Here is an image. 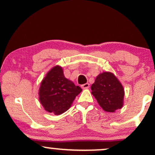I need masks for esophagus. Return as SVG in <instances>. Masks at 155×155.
<instances>
[{"label":"esophagus","instance_id":"1","mask_svg":"<svg viewBox=\"0 0 155 155\" xmlns=\"http://www.w3.org/2000/svg\"><path fill=\"white\" fill-rule=\"evenodd\" d=\"M81 87H82V89H88L89 87H90V84H89V83H85V84H82Z\"/></svg>","mask_w":155,"mask_h":155}]
</instances>
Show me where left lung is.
I'll return each mask as SVG.
<instances>
[{"label": "left lung", "instance_id": "left-lung-1", "mask_svg": "<svg viewBox=\"0 0 155 155\" xmlns=\"http://www.w3.org/2000/svg\"><path fill=\"white\" fill-rule=\"evenodd\" d=\"M91 89L92 95L104 111L113 113L124 106V87L111 72L99 74Z\"/></svg>", "mask_w": 155, "mask_h": 155}]
</instances>
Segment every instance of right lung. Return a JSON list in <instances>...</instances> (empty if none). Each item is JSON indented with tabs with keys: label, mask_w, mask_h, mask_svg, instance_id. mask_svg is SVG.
I'll return each instance as SVG.
<instances>
[{
	"label": "right lung",
	"mask_w": 155,
	"mask_h": 155,
	"mask_svg": "<svg viewBox=\"0 0 155 155\" xmlns=\"http://www.w3.org/2000/svg\"><path fill=\"white\" fill-rule=\"evenodd\" d=\"M81 92L79 86L65 78L62 67L56 65L42 80L39 99L45 111L61 115L71 108L76 96Z\"/></svg>",
	"instance_id": "add662e5"
}]
</instances>
